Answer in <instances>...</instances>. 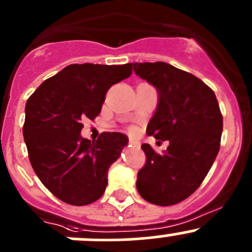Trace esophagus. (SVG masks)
I'll use <instances>...</instances> for the list:
<instances>
[{"instance_id":"34e87169","label":"esophagus","mask_w":252,"mask_h":252,"mask_svg":"<svg viewBox=\"0 0 252 252\" xmlns=\"http://www.w3.org/2000/svg\"><path fill=\"white\" fill-rule=\"evenodd\" d=\"M129 145L134 146V148H139V146H140V143L136 140H133V139H130V140H129Z\"/></svg>"}]
</instances>
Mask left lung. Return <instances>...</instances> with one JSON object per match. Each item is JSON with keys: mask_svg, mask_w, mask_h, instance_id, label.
Returning <instances> with one entry per match:
<instances>
[{"mask_svg": "<svg viewBox=\"0 0 252 252\" xmlns=\"http://www.w3.org/2000/svg\"><path fill=\"white\" fill-rule=\"evenodd\" d=\"M133 66L158 94L146 131L170 143L163 154L141 145L146 161L136 189L149 203L173 206L191 196L211 170L220 148L223 116L213 90L194 75L162 61Z\"/></svg>", "mask_w": 252, "mask_h": 252, "instance_id": "obj_1", "label": "left lung"}]
</instances>
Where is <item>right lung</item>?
I'll return each mask as SVG.
<instances>
[{
	"instance_id": "add662e5",
	"label": "right lung",
	"mask_w": 252,
	"mask_h": 252,
	"mask_svg": "<svg viewBox=\"0 0 252 252\" xmlns=\"http://www.w3.org/2000/svg\"><path fill=\"white\" fill-rule=\"evenodd\" d=\"M131 75V64H72L45 80L28 98L23 136L34 172L49 191L71 206L101 198L107 173L128 136L104 131L81 136L82 122L99 114L106 94Z\"/></svg>"
}]
</instances>
